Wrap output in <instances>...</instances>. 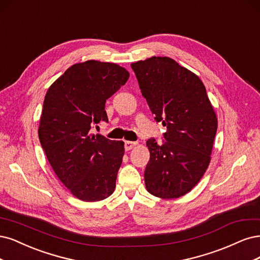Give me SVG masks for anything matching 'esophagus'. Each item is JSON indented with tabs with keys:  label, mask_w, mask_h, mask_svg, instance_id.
Segmentation results:
<instances>
[{
	"label": "esophagus",
	"mask_w": 260,
	"mask_h": 260,
	"mask_svg": "<svg viewBox=\"0 0 260 260\" xmlns=\"http://www.w3.org/2000/svg\"><path fill=\"white\" fill-rule=\"evenodd\" d=\"M138 145V142L136 141H125V150H131L134 147H136Z\"/></svg>",
	"instance_id": "esophagus-1"
}]
</instances>
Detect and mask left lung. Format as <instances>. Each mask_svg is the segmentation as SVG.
Segmentation results:
<instances>
[{"label":"left lung","mask_w":260,"mask_h":260,"mask_svg":"<svg viewBox=\"0 0 260 260\" xmlns=\"http://www.w3.org/2000/svg\"><path fill=\"white\" fill-rule=\"evenodd\" d=\"M131 67L154 120L166 127L162 145L154 138L147 141L146 188L161 199L185 196L206 172L217 132L205 86L170 57L154 56Z\"/></svg>","instance_id":"left-lung-1"}]
</instances>
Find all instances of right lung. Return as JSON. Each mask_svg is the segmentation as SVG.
<instances>
[{
	"label": "right lung",
	"mask_w": 260,
	"mask_h": 260,
	"mask_svg": "<svg viewBox=\"0 0 260 260\" xmlns=\"http://www.w3.org/2000/svg\"><path fill=\"white\" fill-rule=\"evenodd\" d=\"M119 64L87 60L75 63L45 95L39 138L55 174L71 193L85 202L110 197L124 155V142L90 133L108 122L105 105L127 82Z\"/></svg>",
	"instance_id": "1"
}]
</instances>
